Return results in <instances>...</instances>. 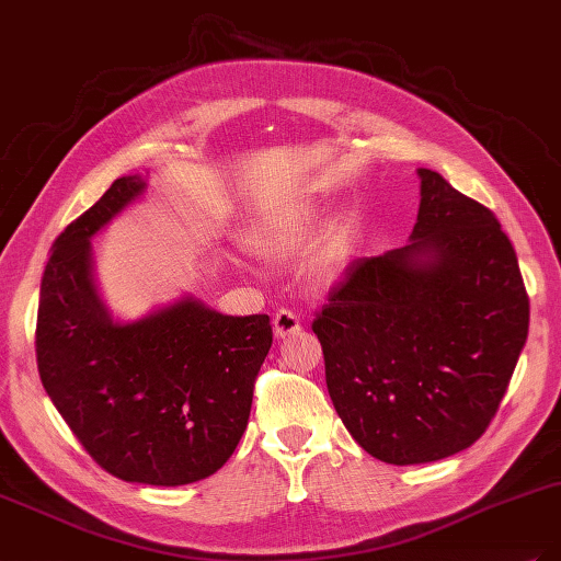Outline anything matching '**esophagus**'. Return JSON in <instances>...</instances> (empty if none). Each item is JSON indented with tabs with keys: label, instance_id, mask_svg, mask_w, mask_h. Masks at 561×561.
I'll return each instance as SVG.
<instances>
[{
	"label": "esophagus",
	"instance_id": "obj_1",
	"mask_svg": "<svg viewBox=\"0 0 561 561\" xmlns=\"http://www.w3.org/2000/svg\"><path fill=\"white\" fill-rule=\"evenodd\" d=\"M299 330H301V320H299V316L295 311H290V309L276 311V316H274V332H276L278 339L290 336V334H295Z\"/></svg>",
	"mask_w": 561,
	"mask_h": 561
}]
</instances>
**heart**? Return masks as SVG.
Listing matches in <instances>:
<instances>
[{
	"label": "heart",
	"instance_id": "b5f03b06",
	"mask_svg": "<svg viewBox=\"0 0 561 561\" xmlns=\"http://www.w3.org/2000/svg\"><path fill=\"white\" fill-rule=\"evenodd\" d=\"M320 225V213L311 206H297L290 210H278L264 217L248 233V245L254 254L271 262L290 260L307 248ZM351 225L334 222L320 236L313 248V274L320 278L334 276L348 260L351 252Z\"/></svg>",
	"mask_w": 561,
	"mask_h": 561
}]
</instances>
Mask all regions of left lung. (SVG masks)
Returning <instances> with one entry per match:
<instances>
[{
    "label": "left lung",
    "instance_id": "obj_1",
    "mask_svg": "<svg viewBox=\"0 0 561 561\" xmlns=\"http://www.w3.org/2000/svg\"><path fill=\"white\" fill-rule=\"evenodd\" d=\"M410 245L355 260L316 313L336 414L393 466L468 449L496 416L529 295L496 215L419 168Z\"/></svg>",
    "mask_w": 561,
    "mask_h": 561
}]
</instances>
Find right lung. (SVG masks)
Instances as JSON below:
<instances>
[{
  "label": "right lung",
  "mask_w": 561,
  "mask_h": 561,
  "mask_svg": "<svg viewBox=\"0 0 561 561\" xmlns=\"http://www.w3.org/2000/svg\"><path fill=\"white\" fill-rule=\"evenodd\" d=\"M145 192L118 178L54 243L37 311L48 398L93 461L124 482L180 486L222 468L248 426L274 342L268 316H222L186 297L114 322L93 285L91 236Z\"/></svg>",
  "instance_id": "obj_1"
}]
</instances>
